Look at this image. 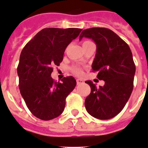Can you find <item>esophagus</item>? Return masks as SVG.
<instances>
[{
	"mask_svg": "<svg viewBox=\"0 0 148 148\" xmlns=\"http://www.w3.org/2000/svg\"><path fill=\"white\" fill-rule=\"evenodd\" d=\"M83 83H84V81L81 79H77V85H80V84H83Z\"/></svg>",
	"mask_w": 148,
	"mask_h": 148,
	"instance_id": "34e87169",
	"label": "esophagus"
}]
</instances>
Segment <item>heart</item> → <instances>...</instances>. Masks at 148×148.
I'll return each instance as SVG.
<instances>
[{
	"instance_id": "obj_1",
	"label": "heart",
	"mask_w": 148,
	"mask_h": 148,
	"mask_svg": "<svg viewBox=\"0 0 148 148\" xmlns=\"http://www.w3.org/2000/svg\"><path fill=\"white\" fill-rule=\"evenodd\" d=\"M88 41H89V40H86V41H84V43H86V42H88ZM71 70V71L73 72L74 74H76V75H77V76H81L82 74H84L83 69L79 66H73Z\"/></svg>"
}]
</instances>
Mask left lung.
Instances as JSON below:
<instances>
[{"label":"left lung","instance_id":"8db88e82","mask_svg":"<svg viewBox=\"0 0 148 148\" xmlns=\"http://www.w3.org/2000/svg\"><path fill=\"white\" fill-rule=\"evenodd\" d=\"M84 37L96 44L92 68L93 71H99L97 78L105 81L99 88L90 80L86 81L91 88L86 98V109L95 118L108 120L123 110L133 89L135 65L132 54L127 43L108 28L84 30L80 40Z\"/></svg>","mask_w":148,"mask_h":148}]
</instances>
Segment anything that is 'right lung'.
<instances>
[{
	"mask_svg": "<svg viewBox=\"0 0 148 148\" xmlns=\"http://www.w3.org/2000/svg\"><path fill=\"white\" fill-rule=\"evenodd\" d=\"M82 29L43 28L28 42L21 53L17 68L18 86L28 108L36 117L49 120L64 109L65 99L76 86V80L67 77L62 83L51 77L54 65L63 60L64 50Z\"/></svg>",
	"mask_w": 148,
	"mask_h": 148,
	"instance_id": "obj_1",
	"label": "right lung"
}]
</instances>
